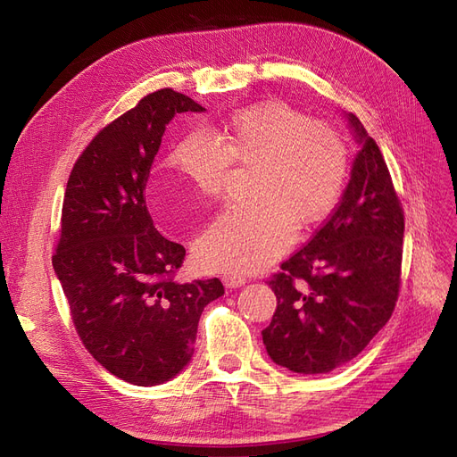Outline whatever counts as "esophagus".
Segmentation results:
<instances>
[{
  "mask_svg": "<svg viewBox=\"0 0 457 457\" xmlns=\"http://www.w3.org/2000/svg\"><path fill=\"white\" fill-rule=\"evenodd\" d=\"M223 284H225V287H228V289L242 287V286L245 284V278H244V276H234V274H228V276H225V278H223Z\"/></svg>",
  "mask_w": 457,
  "mask_h": 457,
  "instance_id": "1",
  "label": "esophagus"
}]
</instances>
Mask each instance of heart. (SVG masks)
I'll return each instance as SVG.
<instances>
[{
    "label": "heart",
    "instance_id": "heart-1",
    "mask_svg": "<svg viewBox=\"0 0 457 457\" xmlns=\"http://www.w3.org/2000/svg\"><path fill=\"white\" fill-rule=\"evenodd\" d=\"M237 168H253L252 204L219 213L195 244L200 267L247 274L269 265L294 240V225L320 223L339 202L349 175L343 137L286 103L238 110L212 135L195 129L173 143L165 168L200 195L219 196Z\"/></svg>",
    "mask_w": 457,
    "mask_h": 457
}]
</instances>
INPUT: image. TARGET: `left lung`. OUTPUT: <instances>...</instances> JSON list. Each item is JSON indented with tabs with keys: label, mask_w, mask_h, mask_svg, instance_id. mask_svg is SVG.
<instances>
[{
	"label": "left lung",
	"mask_w": 457,
	"mask_h": 457,
	"mask_svg": "<svg viewBox=\"0 0 457 457\" xmlns=\"http://www.w3.org/2000/svg\"><path fill=\"white\" fill-rule=\"evenodd\" d=\"M361 150L341 202L311 242L269 282L276 295L261 331L272 362L328 373L353 361L389 322L398 299L404 213L376 141L345 114Z\"/></svg>",
	"instance_id": "left-lung-1"
}]
</instances>
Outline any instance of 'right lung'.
I'll return each mask as SVG.
<instances>
[{
  "label": "right lung",
  "mask_w": 457,
  "mask_h": 457,
  "mask_svg": "<svg viewBox=\"0 0 457 457\" xmlns=\"http://www.w3.org/2000/svg\"><path fill=\"white\" fill-rule=\"evenodd\" d=\"M204 106L173 89L146 95L96 133L68 179L53 269L86 349L139 386L173 379L195 354L204 307L219 278L179 284L185 247L163 238L145 188L165 126Z\"/></svg>",
  "instance_id": "1"
}]
</instances>
